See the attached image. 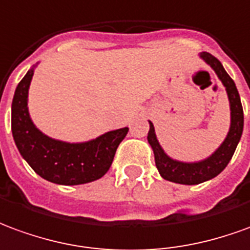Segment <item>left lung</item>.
Listing matches in <instances>:
<instances>
[{
  "mask_svg": "<svg viewBox=\"0 0 250 250\" xmlns=\"http://www.w3.org/2000/svg\"><path fill=\"white\" fill-rule=\"evenodd\" d=\"M202 59L213 68L219 81L224 83L226 93L230 102V129L225 141L211 156L198 163H183L173 160L163 150L159 144L155 133L153 124L149 121V132H148V143L155 153V163L159 169V173L166 180L179 183V185H199L206 180L215 178L228 166L234 150L241 139L242 129H244V111H242L240 94L235 87L234 81L225 71L224 65L221 64L215 56L208 52H201Z\"/></svg>",
  "mask_w": 250,
  "mask_h": 250,
  "instance_id": "left-lung-1",
  "label": "left lung"
}]
</instances>
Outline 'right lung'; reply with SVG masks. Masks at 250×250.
Wrapping results in <instances>:
<instances>
[{
    "mask_svg": "<svg viewBox=\"0 0 250 250\" xmlns=\"http://www.w3.org/2000/svg\"><path fill=\"white\" fill-rule=\"evenodd\" d=\"M33 68L21 79L12 102V133L21 156L37 175L56 185H84L102 178L109 171L129 128L72 144L45 136L35 126L28 111V90Z\"/></svg>",
    "mask_w": 250,
    "mask_h": 250,
    "instance_id": "right-lung-1",
    "label": "right lung"
}]
</instances>
